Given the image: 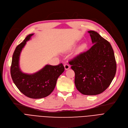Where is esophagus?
I'll return each instance as SVG.
<instances>
[{
    "instance_id": "obj_1",
    "label": "esophagus",
    "mask_w": 128,
    "mask_h": 128,
    "mask_svg": "<svg viewBox=\"0 0 128 128\" xmlns=\"http://www.w3.org/2000/svg\"><path fill=\"white\" fill-rule=\"evenodd\" d=\"M64 66V68H65V70H68L70 68V65L68 64V63L65 64Z\"/></svg>"
}]
</instances>
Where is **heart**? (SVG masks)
<instances>
[{
  "instance_id": "heart-1",
  "label": "heart",
  "mask_w": 128,
  "mask_h": 128,
  "mask_svg": "<svg viewBox=\"0 0 128 128\" xmlns=\"http://www.w3.org/2000/svg\"><path fill=\"white\" fill-rule=\"evenodd\" d=\"M84 46H82V48H84Z\"/></svg>"
}]
</instances>
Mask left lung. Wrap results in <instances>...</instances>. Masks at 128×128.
Listing matches in <instances>:
<instances>
[{
	"label": "left lung",
	"instance_id": "obj_1",
	"mask_svg": "<svg viewBox=\"0 0 128 128\" xmlns=\"http://www.w3.org/2000/svg\"><path fill=\"white\" fill-rule=\"evenodd\" d=\"M93 46L69 62L75 72V84L83 95H96L109 86L116 73L114 52L110 43L94 31H89Z\"/></svg>",
	"mask_w": 128,
	"mask_h": 128
}]
</instances>
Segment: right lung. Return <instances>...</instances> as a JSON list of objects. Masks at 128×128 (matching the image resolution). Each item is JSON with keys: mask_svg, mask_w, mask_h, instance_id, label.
<instances>
[{"mask_svg": "<svg viewBox=\"0 0 128 128\" xmlns=\"http://www.w3.org/2000/svg\"><path fill=\"white\" fill-rule=\"evenodd\" d=\"M33 35L32 33L28 36L16 47L12 55L10 73L14 84L22 93L30 98L40 99L47 97L53 91L58 77L64 71V67L62 63L56 66L46 65L32 74L22 72L19 67L20 53Z\"/></svg>", "mask_w": 128, "mask_h": 128, "instance_id": "1", "label": "right lung"}]
</instances>
